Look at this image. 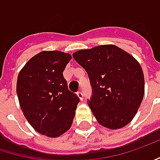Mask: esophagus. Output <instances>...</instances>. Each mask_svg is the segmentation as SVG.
<instances>
[{
	"label": "esophagus",
	"instance_id": "1",
	"mask_svg": "<svg viewBox=\"0 0 160 160\" xmlns=\"http://www.w3.org/2000/svg\"><path fill=\"white\" fill-rule=\"evenodd\" d=\"M77 97L80 98V100H83L84 99V94H83V92H81V91L77 92Z\"/></svg>",
	"mask_w": 160,
	"mask_h": 160
}]
</instances>
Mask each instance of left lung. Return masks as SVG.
Returning a JSON list of instances; mask_svg holds the SVG:
<instances>
[{
    "instance_id": "1",
    "label": "left lung",
    "mask_w": 160,
    "mask_h": 160,
    "mask_svg": "<svg viewBox=\"0 0 160 160\" xmlns=\"http://www.w3.org/2000/svg\"><path fill=\"white\" fill-rule=\"evenodd\" d=\"M73 57L88 74L92 97L87 103L98 123L110 129L127 126L144 97V74L138 62L113 44L80 50Z\"/></svg>"
}]
</instances>
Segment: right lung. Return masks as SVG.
Returning a JSON list of instances; mask_svg holds the SVG:
<instances>
[{"label":"right lung","mask_w":160,"mask_h":160,"mask_svg":"<svg viewBox=\"0 0 160 160\" xmlns=\"http://www.w3.org/2000/svg\"><path fill=\"white\" fill-rule=\"evenodd\" d=\"M71 58L63 52L42 51L18 74L16 92L25 118L36 131L50 138L71 128L80 101L68 90L63 74Z\"/></svg>","instance_id":"obj_1"}]
</instances>
